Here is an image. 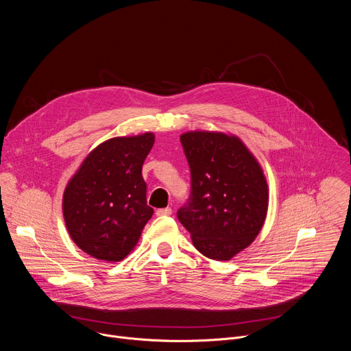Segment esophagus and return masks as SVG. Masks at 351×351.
<instances>
[{"mask_svg": "<svg viewBox=\"0 0 351 351\" xmlns=\"http://www.w3.org/2000/svg\"><path fill=\"white\" fill-rule=\"evenodd\" d=\"M156 214H157L158 217L171 215V214H172V208H169V207H167V208H160V210H157V211H156Z\"/></svg>", "mask_w": 351, "mask_h": 351, "instance_id": "esophagus-1", "label": "esophagus"}]
</instances>
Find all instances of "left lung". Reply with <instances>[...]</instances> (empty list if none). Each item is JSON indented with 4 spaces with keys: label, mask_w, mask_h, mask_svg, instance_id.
<instances>
[{
    "label": "left lung",
    "mask_w": 351,
    "mask_h": 351,
    "mask_svg": "<svg viewBox=\"0 0 351 351\" xmlns=\"http://www.w3.org/2000/svg\"><path fill=\"white\" fill-rule=\"evenodd\" d=\"M190 167L191 194L178 211L203 256L229 261L254 241L268 211L260 162L234 134L194 130L180 136Z\"/></svg>",
    "instance_id": "obj_1"
}]
</instances>
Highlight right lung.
I'll return each mask as SVG.
<instances>
[{
  "mask_svg": "<svg viewBox=\"0 0 351 351\" xmlns=\"http://www.w3.org/2000/svg\"><path fill=\"white\" fill-rule=\"evenodd\" d=\"M154 133L98 144L68 182L62 213L73 243L88 256L122 261L136 247L154 210L147 206L141 167Z\"/></svg>",
  "mask_w": 351,
  "mask_h": 351,
  "instance_id": "1",
  "label": "right lung"
}]
</instances>
